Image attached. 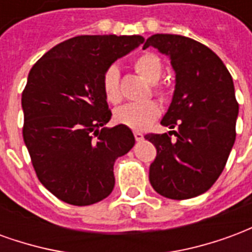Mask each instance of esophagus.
Wrapping results in <instances>:
<instances>
[{
    "label": "esophagus",
    "instance_id": "1",
    "mask_svg": "<svg viewBox=\"0 0 252 252\" xmlns=\"http://www.w3.org/2000/svg\"><path fill=\"white\" fill-rule=\"evenodd\" d=\"M133 135H135V139H136V142H142L144 136H143V133L140 132H133Z\"/></svg>",
    "mask_w": 252,
    "mask_h": 252
}]
</instances>
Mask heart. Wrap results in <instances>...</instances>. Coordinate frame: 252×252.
Instances as JSON below:
<instances>
[{"instance_id": "obj_1", "label": "heart", "mask_w": 252, "mask_h": 252, "mask_svg": "<svg viewBox=\"0 0 252 252\" xmlns=\"http://www.w3.org/2000/svg\"><path fill=\"white\" fill-rule=\"evenodd\" d=\"M133 68L139 75H142L146 81L151 83L157 82L163 71L160 58L154 52H144L139 55L133 62ZM102 92L106 101L110 104H119L123 99L117 67L110 66L105 70L102 75ZM154 93L162 101H167L170 97V90L164 83L155 85ZM159 115H160L159 105L155 101H148L143 104H129L121 106L115 112V120L119 124H123L131 129L143 131L147 129L158 119Z\"/></svg>"}]
</instances>
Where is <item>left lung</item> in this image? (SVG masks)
Instances as JSON below:
<instances>
[{
  "label": "left lung",
  "mask_w": 252,
  "mask_h": 252,
  "mask_svg": "<svg viewBox=\"0 0 252 252\" xmlns=\"http://www.w3.org/2000/svg\"><path fill=\"white\" fill-rule=\"evenodd\" d=\"M153 46L169 55L175 90L160 124L169 133H148L157 148L150 182L157 193L188 200L211 189L225 167L236 137L239 104L231 74L211 48L190 37L157 33Z\"/></svg>",
  "instance_id": "left-lung-1"
}]
</instances>
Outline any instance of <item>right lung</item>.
<instances>
[{
	"label": "right lung",
	"instance_id": "1",
	"mask_svg": "<svg viewBox=\"0 0 252 252\" xmlns=\"http://www.w3.org/2000/svg\"><path fill=\"white\" fill-rule=\"evenodd\" d=\"M143 41L137 35L75 36L31 68L21 95L23 137L39 181L67 204L106 198L115 186L116 159L135 146L128 126H104L112 112L102 75Z\"/></svg>",
	"mask_w": 252,
	"mask_h": 252
}]
</instances>
